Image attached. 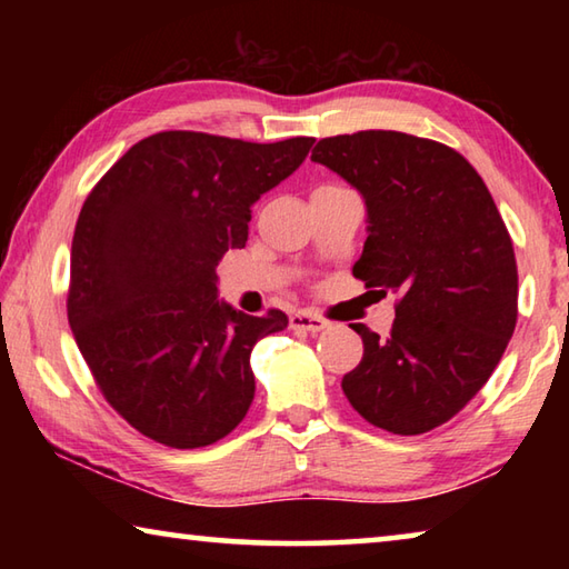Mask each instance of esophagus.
Instances as JSON below:
<instances>
[{
  "label": "esophagus",
  "instance_id": "esophagus-1",
  "mask_svg": "<svg viewBox=\"0 0 569 569\" xmlns=\"http://www.w3.org/2000/svg\"><path fill=\"white\" fill-rule=\"evenodd\" d=\"M288 323H291V329H296V331H311V333L321 331V329H326V326H329V321H326L323 316L313 313V311H293L291 319H288Z\"/></svg>",
  "mask_w": 569,
  "mask_h": 569
}]
</instances>
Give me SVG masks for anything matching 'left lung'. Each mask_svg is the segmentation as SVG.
Wrapping results in <instances>:
<instances>
[{
	"mask_svg": "<svg viewBox=\"0 0 569 569\" xmlns=\"http://www.w3.org/2000/svg\"><path fill=\"white\" fill-rule=\"evenodd\" d=\"M311 160L361 192L369 238L353 263L397 296L387 336L351 323L363 356L341 381L373 427L413 437L447 423L497 369L517 326V261L492 196L437 140L361 130L316 142Z\"/></svg>",
	"mask_w": 569,
	"mask_h": 569,
	"instance_id": "left-lung-1",
	"label": "left lung"
}]
</instances>
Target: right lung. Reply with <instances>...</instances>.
<instances>
[{
    "label": "right lung",
    "instance_id": "right-lung-1",
    "mask_svg": "<svg viewBox=\"0 0 569 569\" xmlns=\"http://www.w3.org/2000/svg\"><path fill=\"white\" fill-rule=\"evenodd\" d=\"M313 138L246 142L166 130L90 190L72 238L67 319L104 401L172 449L216 445L248 413L250 351L283 331L271 308L218 303V261L248 240L250 206L301 166Z\"/></svg>",
    "mask_w": 569,
    "mask_h": 569
}]
</instances>
